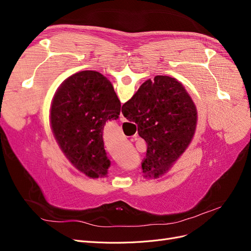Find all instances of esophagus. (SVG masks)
Wrapping results in <instances>:
<instances>
[{"label": "esophagus", "instance_id": "1", "mask_svg": "<svg viewBox=\"0 0 251 251\" xmlns=\"http://www.w3.org/2000/svg\"><path fill=\"white\" fill-rule=\"evenodd\" d=\"M120 121H121V123H125V121H126V117L123 115V114H120Z\"/></svg>", "mask_w": 251, "mask_h": 251}]
</instances>
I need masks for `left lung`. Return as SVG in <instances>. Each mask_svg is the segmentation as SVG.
I'll use <instances>...</instances> for the list:
<instances>
[{
	"label": "left lung",
	"mask_w": 251,
	"mask_h": 251,
	"mask_svg": "<svg viewBox=\"0 0 251 251\" xmlns=\"http://www.w3.org/2000/svg\"><path fill=\"white\" fill-rule=\"evenodd\" d=\"M120 107L111 81L91 70L71 75L53 97L52 132L69 161L90 178L107 176L111 162L102 131L108 120L119 117Z\"/></svg>",
	"instance_id": "8db88e82"
}]
</instances>
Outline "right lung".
I'll return each instance as SVG.
<instances>
[{"label": "right lung", "instance_id": "add662e5", "mask_svg": "<svg viewBox=\"0 0 251 251\" xmlns=\"http://www.w3.org/2000/svg\"><path fill=\"white\" fill-rule=\"evenodd\" d=\"M121 112L138 126V134L147 142L141 164L146 178H159L172 168L193 140L198 119L185 88L164 75L144 81Z\"/></svg>", "mask_w": 251, "mask_h": 251}]
</instances>
